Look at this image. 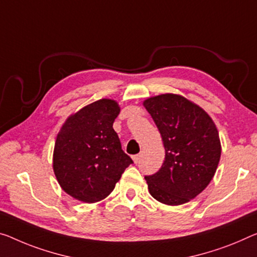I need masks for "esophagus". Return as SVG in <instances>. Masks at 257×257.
I'll use <instances>...</instances> for the list:
<instances>
[{"label": "esophagus", "mask_w": 257, "mask_h": 257, "mask_svg": "<svg viewBox=\"0 0 257 257\" xmlns=\"http://www.w3.org/2000/svg\"><path fill=\"white\" fill-rule=\"evenodd\" d=\"M140 155H139V154H138V155H133L132 156V160H133V162H134V163H138V162H139L140 161Z\"/></svg>", "instance_id": "esophagus-1"}]
</instances>
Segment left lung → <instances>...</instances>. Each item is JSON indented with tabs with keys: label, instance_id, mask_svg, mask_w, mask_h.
Listing matches in <instances>:
<instances>
[{
	"label": "left lung",
	"instance_id": "obj_1",
	"mask_svg": "<svg viewBox=\"0 0 257 257\" xmlns=\"http://www.w3.org/2000/svg\"><path fill=\"white\" fill-rule=\"evenodd\" d=\"M165 149L162 168L146 176L151 195L168 206L186 203L206 188L218 167L220 141L210 116L186 97L161 94L144 101Z\"/></svg>",
	"mask_w": 257,
	"mask_h": 257
}]
</instances>
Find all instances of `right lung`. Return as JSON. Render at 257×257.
<instances>
[{"instance_id": "obj_1", "label": "right lung", "mask_w": 257, "mask_h": 257, "mask_svg": "<svg viewBox=\"0 0 257 257\" xmlns=\"http://www.w3.org/2000/svg\"><path fill=\"white\" fill-rule=\"evenodd\" d=\"M119 111L115 100L102 98L71 115L57 134L53 169L63 191L76 200L105 199L133 163L112 127Z\"/></svg>"}]
</instances>
